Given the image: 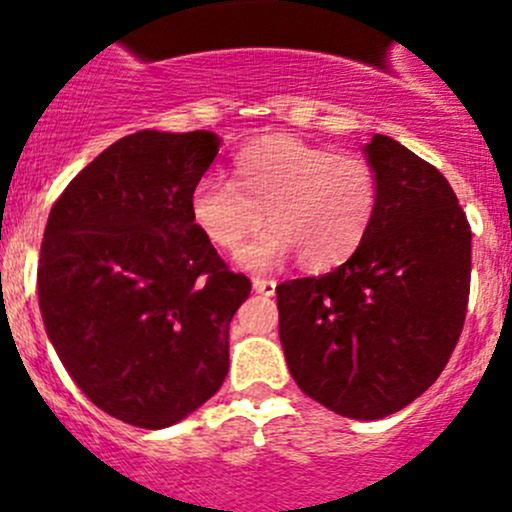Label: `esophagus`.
<instances>
[{"instance_id":"1","label":"esophagus","mask_w":512,"mask_h":512,"mask_svg":"<svg viewBox=\"0 0 512 512\" xmlns=\"http://www.w3.org/2000/svg\"><path fill=\"white\" fill-rule=\"evenodd\" d=\"M252 289H255L257 294H265V297H274V292H277V282H274V279L255 277L252 279Z\"/></svg>"}]
</instances>
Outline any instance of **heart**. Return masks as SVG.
<instances>
[{
    "label": "heart",
    "instance_id": "b5f03b06",
    "mask_svg": "<svg viewBox=\"0 0 512 512\" xmlns=\"http://www.w3.org/2000/svg\"><path fill=\"white\" fill-rule=\"evenodd\" d=\"M378 176L355 154H333L292 134L252 139L233 159V179L191 188V220L211 245L240 252L247 270H270L297 252L299 265L324 272L360 247L378 213Z\"/></svg>",
    "mask_w": 512,
    "mask_h": 512
}]
</instances>
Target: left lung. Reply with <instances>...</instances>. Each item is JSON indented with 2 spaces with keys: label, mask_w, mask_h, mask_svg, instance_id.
I'll use <instances>...</instances> for the list:
<instances>
[{
  "label": "left lung",
  "mask_w": 512,
  "mask_h": 512,
  "mask_svg": "<svg viewBox=\"0 0 512 512\" xmlns=\"http://www.w3.org/2000/svg\"><path fill=\"white\" fill-rule=\"evenodd\" d=\"M378 213L358 250L277 287L279 341L304 395L351 419L417 400L449 363L471 284V228L449 181L392 137L363 147Z\"/></svg>",
  "instance_id": "left-lung-1"
}]
</instances>
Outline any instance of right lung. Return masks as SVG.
<instances>
[{"instance_id": "obj_1", "label": "right lung", "mask_w": 512, "mask_h": 512, "mask_svg": "<svg viewBox=\"0 0 512 512\" xmlns=\"http://www.w3.org/2000/svg\"><path fill=\"white\" fill-rule=\"evenodd\" d=\"M220 149L206 129H139L66 186L39 257L48 341L83 395L142 429L181 422L228 375L250 294L193 225L188 198Z\"/></svg>"}]
</instances>
